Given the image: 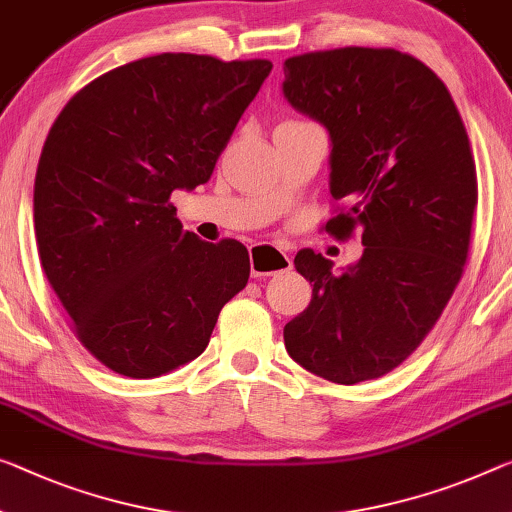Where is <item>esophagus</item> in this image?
<instances>
[{"label":"esophagus","instance_id":"34e87169","mask_svg":"<svg viewBox=\"0 0 512 512\" xmlns=\"http://www.w3.org/2000/svg\"><path fill=\"white\" fill-rule=\"evenodd\" d=\"M251 277H270V274L288 272L293 261L286 251L274 245H251L249 247Z\"/></svg>","mask_w":512,"mask_h":512}]
</instances>
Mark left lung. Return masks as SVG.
Here are the masks:
<instances>
[{"mask_svg": "<svg viewBox=\"0 0 512 512\" xmlns=\"http://www.w3.org/2000/svg\"><path fill=\"white\" fill-rule=\"evenodd\" d=\"M283 98L325 125L336 238L364 254L336 272L313 249L295 267L311 304L283 327L288 355L338 384L387 375L435 327L467 263L476 167L444 82L398 50L338 47L290 57Z\"/></svg>", "mask_w": 512, "mask_h": 512, "instance_id": "1", "label": "left lung"}]
</instances>
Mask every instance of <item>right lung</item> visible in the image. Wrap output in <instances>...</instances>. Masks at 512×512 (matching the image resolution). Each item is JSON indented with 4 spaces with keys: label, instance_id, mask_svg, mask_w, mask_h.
Here are the masks:
<instances>
[{
    "label": "right lung",
    "instance_id": "right-lung-1",
    "mask_svg": "<svg viewBox=\"0 0 512 512\" xmlns=\"http://www.w3.org/2000/svg\"><path fill=\"white\" fill-rule=\"evenodd\" d=\"M270 70L164 52L86 84L50 128L38 256L77 338L114 373L146 380L196 359L247 286L245 245L183 231L169 196L208 183Z\"/></svg>",
    "mask_w": 512,
    "mask_h": 512
}]
</instances>
